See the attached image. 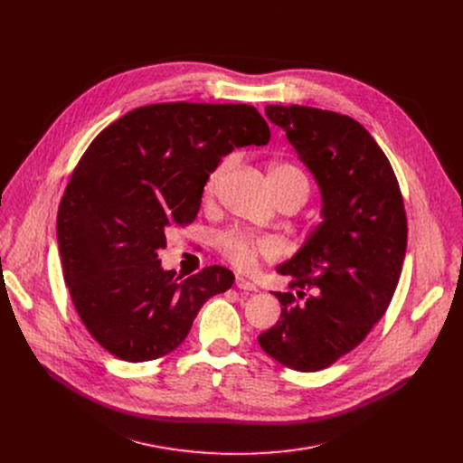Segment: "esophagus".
I'll return each instance as SVG.
<instances>
[{
	"mask_svg": "<svg viewBox=\"0 0 463 463\" xmlns=\"http://www.w3.org/2000/svg\"><path fill=\"white\" fill-rule=\"evenodd\" d=\"M236 288L243 289V291H256V286L252 282L241 279V277H236Z\"/></svg>",
	"mask_w": 463,
	"mask_h": 463,
	"instance_id": "34e87169",
	"label": "esophagus"
}]
</instances>
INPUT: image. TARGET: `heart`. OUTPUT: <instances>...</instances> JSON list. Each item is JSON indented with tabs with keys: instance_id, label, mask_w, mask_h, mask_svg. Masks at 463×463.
Instances as JSON below:
<instances>
[{
	"instance_id": "1",
	"label": "heart",
	"mask_w": 463,
	"mask_h": 463,
	"mask_svg": "<svg viewBox=\"0 0 463 463\" xmlns=\"http://www.w3.org/2000/svg\"><path fill=\"white\" fill-rule=\"evenodd\" d=\"M234 163H236V156H227L222 161H218V165L209 172L203 186V192L207 197H211L216 192L222 179L234 166ZM269 179L275 188V194H280L288 188H297L306 200L309 183L306 174L298 166L291 163H279L271 168ZM218 247L223 252V256L240 271H252L258 266L260 260H277L282 254V245L279 240L271 236L254 238L236 229L222 232L218 236Z\"/></svg>"
}]
</instances>
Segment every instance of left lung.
I'll return each mask as SVG.
<instances>
[{
  "instance_id": "8db88e82",
  "label": "left lung",
  "mask_w": 463,
  "mask_h": 463,
  "mask_svg": "<svg viewBox=\"0 0 463 463\" xmlns=\"http://www.w3.org/2000/svg\"><path fill=\"white\" fill-rule=\"evenodd\" d=\"M322 192V223L280 275L279 322L261 350L298 372H318L357 348L398 288L407 214L384 152L352 117L309 106H268Z\"/></svg>"
}]
</instances>
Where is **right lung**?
Returning <instances> with one entry per match:
<instances>
[{
    "label": "right lung",
    "mask_w": 463,
    "mask_h": 463,
    "mask_svg": "<svg viewBox=\"0 0 463 463\" xmlns=\"http://www.w3.org/2000/svg\"><path fill=\"white\" fill-rule=\"evenodd\" d=\"M269 139L256 108L197 102L137 108L93 139L63 190L56 234L75 309L106 352L128 363L174 352L202 306L232 286L222 266L179 282L157 250L195 220L222 157Z\"/></svg>",
    "instance_id": "obj_1"
}]
</instances>
